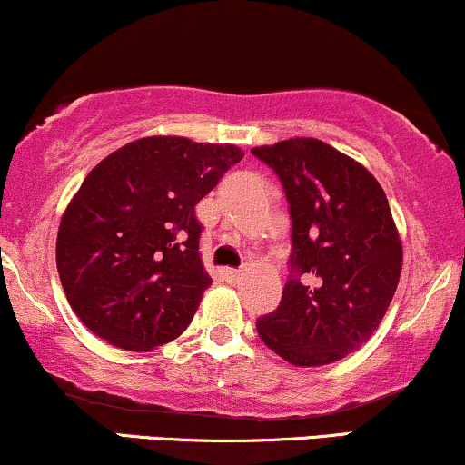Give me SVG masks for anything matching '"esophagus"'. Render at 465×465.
Segmentation results:
<instances>
[{
  "label": "esophagus",
  "mask_w": 465,
  "mask_h": 465,
  "mask_svg": "<svg viewBox=\"0 0 465 465\" xmlns=\"http://www.w3.org/2000/svg\"><path fill=\"white\" fill-rule=\"evenodd\" d=\"M242 271H234V268H226V271H223V277H226L228 283H237L239 279H242Z\"/></svg>",
  "instance_id": "1"
}]
</instances>
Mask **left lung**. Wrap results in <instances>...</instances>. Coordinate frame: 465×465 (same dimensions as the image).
I'll use <instances>...</instances> for the list:
<instances>
[{
  "instance_id": "obj_1",
  "label": "left lung",
  "mask_w": 465,
  "mask_h": 465,
  "mask_svg": "<svg viewBox=\"0 0 465 465\" xmlns=\"http://www.w3.org/2000/svg\"><path fill=\"white\" fill-rule=\"evenodd\" d=\"M291 203V279L257 319L262 341L292 366L339 361L363 346L391 306L403 251L377 179L312 137L252 148Z\"/></svg>"
}]
</instances>
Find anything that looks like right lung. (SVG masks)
<instances>
[{
	"instance_id": "add662e5",
	"label": "right lung",
	"mask_w": 465,
	"mask_h": 465,
	"mask_svg": "<svg viewBox=\"0 0 465 465\" xmlns=\"http://www.w3.org/2000/svg\"><path fill=\"white\" fill-rule=\"evenodd\" d=\"M242 157L232 143L157 134L88 173L57 232L59 279L88 331L133 352L186 331L213 283L194 206Z\"/></svg>"
}]
</instances>
